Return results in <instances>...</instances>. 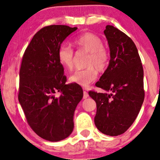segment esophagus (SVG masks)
I'll return each mask as SVG.
<instances>
[{
  "mask_svg": "<svg viewBox=\"0 0 160 160\" xmlns=\"http://www.w3.org/2000/svg\"><path fill=\"white\" fill-rule=\"evenodd\" d=\"M88 97H89L88 92H87V91H84V95H83V98L86 99V98H88Z\"/></svg>",
  "mask_w": 160,
  "mask_h": 160,
  "instance_id": "34e87169",
  "label": "esophagus"
}]
</instances>
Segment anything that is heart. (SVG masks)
<instances>
[{
	"label": "heart",
	"instance_id": "b5f03b06",
	"mask_svg": "<svg viewBox=\"0 0 160 160\" xmlns=\"http://www.w3.org/2000/svg\"><path fill=\"white\" fill-rule=\"evenodd\" d=\"M73 45L78 52L88 53L85 66L83 70H76L70 76V82L83 87H88L96 79L98 72L107 70L109 60L107 50L103 48V40L92 33H84L73 41ZM59 63L65 69L72 70L73 68V50L68 45H62L58 50Z\"/></svg>",
	"mask_w": 160,
	"mask_h": 160
}]
</instances>
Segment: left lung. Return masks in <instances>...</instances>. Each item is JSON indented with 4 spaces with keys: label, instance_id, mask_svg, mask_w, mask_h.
<instances>
[{
    "label": "left lung",
    "instance_id": "8db88e82",
    "mask_svg": "<svg viewBox=\"0 0 160 160\" xmlns=\"http://www.w3.org/2000/svg\"><path fill=\"white\" fill-rule=\"evenodd\" d=\"M104 34L110 50L107 69L96 87L106 91H90L96 103L95 124L103 134H123L135 121L145 98L143 68L132 39L112 26H106Z\"/></svg>",
    "mask_w": 160,
    "mask_h": 160
}]
</instances>
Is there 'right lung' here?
Masks as SVG:
<instances>
[{"label":"right lung","instance_id":"add662e5","mask_svg":"<svg viewBox=\"0 0 160 160\" xmlns=\"http://www.w3.org/2000/svg\"><path fill=\"white\" fill-rule=\"evenodd\" d=\"M76 29L63 25L41 28L26 48L20 66L18 100L26 121L37 135L51 142L72 133L74 112L83 97L80 85L66 84L58 59L62 42Z\"/></svg>","mask_w":160,"mask_h":160}]
</instances>
